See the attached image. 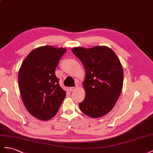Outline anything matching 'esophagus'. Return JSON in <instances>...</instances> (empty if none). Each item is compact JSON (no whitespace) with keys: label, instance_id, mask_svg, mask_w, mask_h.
<instances>
[{"label":"esophagus","instance_id":"34e87169","mask_svg":"<svg viewBox=\"0 0 153 153\" xmlns=\"http://www.w3.org/2000/svg\"><path fill=\"white\" fill-rule=\"evenodd\" d=\"M75 89H76V87H71V88H70V90H71V91H73L74 90H75Z\"/></svg>","mask_w":153,"mask_h":153}]
</instances>
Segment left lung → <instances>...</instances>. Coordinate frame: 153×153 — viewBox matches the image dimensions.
<instances>
[{
  "mask_svg": "<svg viewBox=\"0 0 153 153\" xmlns=\"http://www.w3.org/2000/svg\"><path fill=\"white\" fill-rule=\"evenodd\" d=\"M73 54L85 67V97L81 111L91 118L105 115L114 107L123 86L124 72L116 54L109 47H76Z\"/></svg>",
  "mask_w": 153,
  "mask_h": 153,
  "instance_id": "1",
  "label": "left lung"
}]
</instances>
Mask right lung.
I'll return each instance as SVG.
<instances>
[{
  "instance_id": "right-lung-1",
  "label": "right lung",
  "mask_w": 153,
  "mask_h": 153,
  "mask_svg": "<svg viewBox=\"0 0 153 153\" xmlns=\"http://www.w3.org/2000/svg\"><path fill=\"white\" fill-rule=\"evenodd\" d=\"M67 49L52 46L32 51L21 65L19 85L27 111L42 120H49L58 112L66 97L59 85L56 68Z\"/></svg>"
}]
</instances>
